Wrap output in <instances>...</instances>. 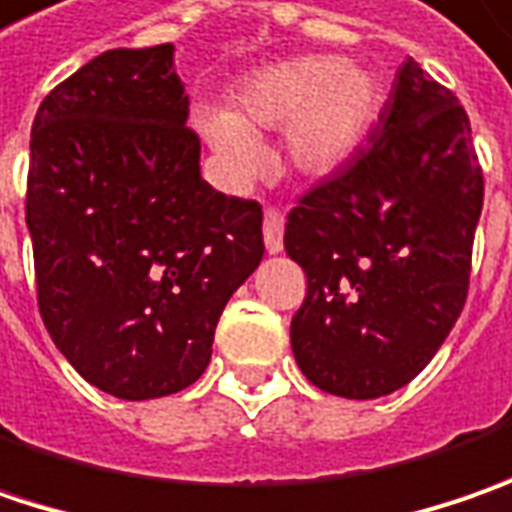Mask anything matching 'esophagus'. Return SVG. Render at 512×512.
<instances>
[{
  "instance_id": "1",
  "label": "esophagus",
  "mask_w": 512,
  "mask_h": 512,
  "mask_svg": "<svg viewBox=\"0 0 512 512\" xmlns=\"http://www.w3.org/2000/svg\"><path fill=\"white\" fill-rule=\"evenodd\" d=\"M263 240L272 255L283 249V214L278 209H266L263 214Z\"/></svg>"
}]
</instances>
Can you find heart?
<instances>
[{
    "label": "heart",
    "instance_id": "1",
    "mask_svg": "<svg viewBox=\"0 0 512 512\" xmlns=\"http://www.w3.org/2000/svg\"><path fill=\"white\" fill-rule=\"evenodd\" d=\"M378 88L361 68L306 56L257 71L237 94V111L200 108L197 125L234 180L263 166L260 131L283 128V163L303 177H326L355 154L375 117Z\"/></svg>",
    "mask_w": 512,
    "mask_h": 512
}]
</instances>
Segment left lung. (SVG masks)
<instances>
[{"mask_svg":"<svg viewBox=\"0 0 512 512\" xmlns=\"http://www.w3.org/2000/svg\"><path fill=\"white\" fill-rule=\"evenodd\" d=\"M481 203L464 105L407 59L367 145L286 217L306 272L292 352L315 387L378 398L433 361L467 300Z\"/></svg>","mask_w":512,"mask_h":512,"instance_id":"1","label":"left lung"}]
</instances>
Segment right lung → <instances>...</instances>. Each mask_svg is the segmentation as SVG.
<instances>
[{"label": "right lung", "instance_id": "obj_1", "mask_svg": "<svg viewBox=\"0 0 512 512\" xmlns=\"http://www.w3.org/2000/svg\"><path fill=\"white\" fill-rule=\"evenodd\" d=\"M171 45L114 48L62 79L31 131L36 303L79 375L128 401L194 384L263 257V206L200 177Z\"/></svg>", "mask_w": 512, "mask_h": 512}]
</instances>
